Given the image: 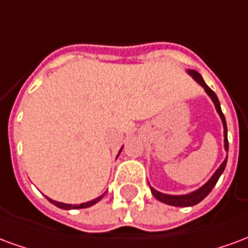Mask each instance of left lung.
<instances>
[{"label":"left lung","mask_w":248,"mask_h":248,"mask_svg":"<svg viewBox=\"0 0 248 248\" xmlns=\"http://www.w3.org/2000/svg\"><path fill=\"white\" fill-rule=\"evenodd\" d=\"M187 73L195 79V81L201 85V86L204 89V92L207 93V95L211 98V101L215 105V108L218 111L219 117L222 119V124H223V137H224V150L229 151V140H227V124H226V118H224L223 113H222V108H220V103H219V99L217 97V94L210 89V87L206 85V82L203 81L202 76L195 70H187ZM226 163H227V156L224 158V161L222 162V165L217 169V171L214 172L213 177L208 179L207 182L204 183L202 187H199L198 190L192 192H188V194H185V195H171V194H163V192L156 191L154 187L150 186L151 194L155 197V199H158L159 202L166 203V204H170V206H175V207H190V206H194V204H198L199 202H202L204 198L207 197L208 194L211 192V190L214 188V186L218 182L219 177L222 175V172L224 171L226 169Z\"/></svg>","instance_id":"8db88e82"}]
</instances>
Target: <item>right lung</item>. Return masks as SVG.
Instances as JSON below:
<instances>
[{"instance_id":"1","label":"right lung","mask_w":248,"mask_h":248,"mask_svg":"<svg viewBox=\"0 0 248 248\" xmlns=\"http://www.w3.org/2000/svg\"><path fill=\"white\" fill-rule=\"evenodd\" d=\"M122 151V149L119 150V153ZM118 153V155H119ZM106 194V192H105ZM105 194H102V195H99L98 198H95V199H93V201H89V202L86 203H81V204H69V203H62V202H57V201H53V199H50V198H47L49 199V202H51L54 206H57V207L62 208V210H78V208H86V207H90V206H93V204H95V203H98L101 199L103 198V195Z\"/></svg>"}]
</instances>
